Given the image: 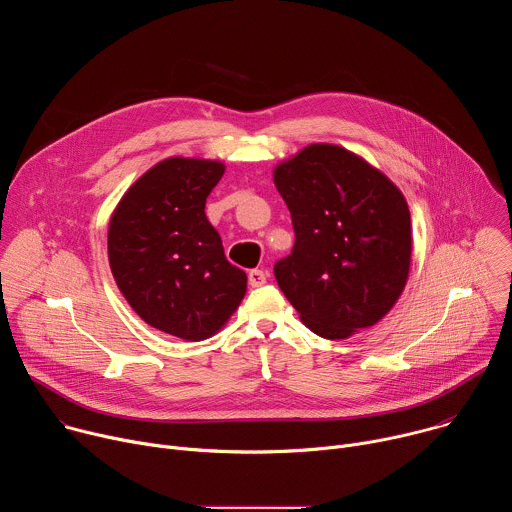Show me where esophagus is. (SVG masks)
<instances>
[{
  "instance_id": "obj_1",
  "label": "esophagus",
  "mask_w": 512,
  "mask_h": 512,
  "mask_svg": "<svg viewBox=\"0 0 512 512\" xmlns=\"http://www.w3.org/2000/svg\"><path fill=\"white\" fill-rule=\"evenodd\" d=\"M267 281V273L261 269H251L249 271V285L251 287H261Z\"/></svg>"
}]
</instances>
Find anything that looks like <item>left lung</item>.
Wrapping results in <instances>:
<instances>
[{
  "instance_id": "8db88e82",
  "label": "left lung",
  "mask_w": 512,
  "mask_h": 512,
  "mask_svg": "<svg viewBox=\"0 0 512 512\" xmlns=\"http://www.w3.org/2000/svg\"><path fill=\"white\" fill-rule=\"evenodd\" d=\"M273 182L296 243L275 279L318 336L344 340L381 322L411 267V214L379 168L334 143H310L279 162Z\"/></svg>"
}]
</instances>
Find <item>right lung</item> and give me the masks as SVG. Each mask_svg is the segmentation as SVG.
<instances>
[{
	"instance_id": "add662e5",
	"label": "right lung",
	"mask_w": 512,
	"mask_h": 512,
	"mask_svg": "<svg viewBox=\"0 0 512 512\" xmlns=\"http://www.w3.org/2000/svg\"><path fill=\"white\" fill-rule=\"evenodd\" d=\"M223 174L218 160L166 158L127 188L109 221V265L127 304L190 342L221 330L247 291V273L227 261L204 212Z\"/></svg>"
}]
</instances>
